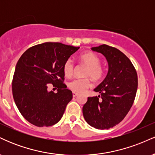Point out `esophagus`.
<instances>
[{"label": "esophagus", "mask_w": 155, "mask_h": 155, "mask_svg": "<svg viewBox=\"0 0 155 155\" xmlns=\"http://www.w3.org/2000/svg\"><path fill=\"white\" fill-rule=\"evenodd\" d=\"M77 95H79V93H77V92H73V96H74V97H76Z\"/></svg>", "instance_id": "esophagus-1"}]
</instances>
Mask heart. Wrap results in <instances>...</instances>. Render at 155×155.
I'll return each mask as SVG.
<instances>
[{
    "label": "heart",
    "instance_id": "obj_1",
    "mask_svg": "<svg viewBox=\"0 0 155 155\" xmlns=\"http://www.w3.org/2000/svg\"><path fill=\"white\" fill-rule=\"evenodd\" d=\"M79 59L86 66H87L85 75L90 76L92 79L99 80L104 76V68L100 65V58L92 51H86L80 55ZM74 64L71 59H68L63 65L65 75L69 77L74 71ZM91 86L90 81L87 78L74 79L68 84V87L76 92H83Z\"/></svg>",
    "mask_w": 155,
    "mask_h": 155
}]
</instances>
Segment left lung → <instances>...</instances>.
I'll return each mask as SVG.
<instances>
[{"instance_id":"obj_1","label":"left lung","mask_w":155,"mask_h":155,"mask_svg":"<svg viewBox=\"0 0 155 155\" xmlns=\"http://www.w3.org/2000/svg\"><path fill=\"white\" fill-rule=\"evenodd\" d=\"M108 62V71L104 81L94 91L100 95L89 97L82 108L86 122L97 129H109L119 124L132 107L138 77L129 58L114 47L103 44L92 47Z\"/></svg>"}]
</instances>
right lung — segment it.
I'll return each instance as SVG.
<instances>
[{
  "label": "right lung",
  "mask_w": 155,
  "mask_h": 155,
  "mask_svg": "<svg viewBox=\"0 0 155 155\" xmlns=\"http://www.w3.org/2000/svg\"><path fill=\"white\" fill-rule=\"evenodd\" d=\"M79 47L46 42L33 46L20 57L15 68L12 93L23 117L37 127L54 125L63 117L72 92L63 84L65 61ZM51 83L56 94L48 91Z\"/></svg>",
  "instance_id": "right-lung-1"
}]
</instances>
